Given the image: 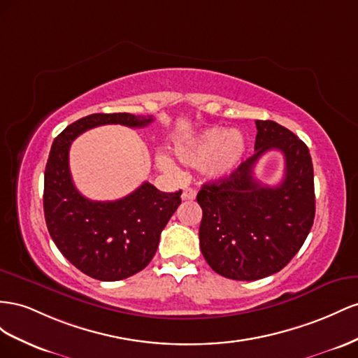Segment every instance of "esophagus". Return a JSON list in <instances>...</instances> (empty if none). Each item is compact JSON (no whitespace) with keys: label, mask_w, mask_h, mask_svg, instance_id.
I'll list each match as a JSON object with an SVG mask.
<instances>
[{"label":"esophagus","mask_w":358,"mask_h":358,"mask_svg":"<svg viewBox=\"0 0 358 358\" xmlns=\"http://www.w3.org/2000/svg\"><path fill=\"white\" fill-rule=\"evenodd\" d=\"M196 198V190L192 189V187H186L181 193V199L182 201H193Z\"/></svg>","instance_id":"34e87169"}]
</instances>
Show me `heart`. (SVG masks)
<instances>
[{
	"label": "heart",
	"instance_id": "heart-1",
	"mask_svg": "<svg viewBox=\"0 0 358 358\" xmlns=\"http://www.w3.org/2000/svg\"><path fill=\"white\" fill-rule=\"evenodd\" d=\"M248 152V141L237 130L208 127L176 145V155L187 166H201L208 178L222 180L236 171ZM162 165L173 169L171 159L163 156Z\"/></svg>",
	"mask_w": 358,
	"mask_h": 358
}]
</instances>
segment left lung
Listing matches in <instances>:
<instances>
[{"label": "left lung", "mask_w": 358, "mask_h": 358, "mask_svg": "<svg viewBox=\"0 0 358 358\" xmlns=\"http://www.w3.org/2000/svg\"><path fill=\"white\" fill-rule=\"evenodd\" d=\"M255 122V155L229 177L203 185L196 196L201 252L214 271L232 280H258L280 271L303 246L315 219L309 148L278 122ZM270 149L285 157L284 180L274 188L252 177V166Z\"/></svg>", "instance_id": "8db88e82"}]
</instances>
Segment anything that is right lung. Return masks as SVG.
Wrapping results in <instances>:
<instances>
[{
	"label": "right lung",
	"mask_w": 358,
	"mask_h": 358,
	"mask_svg": "<svg viewBox=\"0 0 358 358\" xmlns=\"http://www.w3.org/2000/svg\"><path fill=\"white\" fill-rule=\"evenodd\" d=\"M151 121V115L127 112L93 114L71 122L50 148L43 192L46 227L64 258L93 279L121 280L147 267L163 228L181 203V190L165 193L145 181L121 199L90 201L71 181L70 144L97 126L145 127Z\"/></svg>",
	"instance_id": "1"
}]
</instances>
